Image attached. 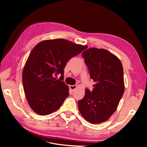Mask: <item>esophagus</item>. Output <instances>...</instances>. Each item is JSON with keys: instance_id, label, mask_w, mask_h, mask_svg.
I'll return each mask as SVG.
<instances>
[{"instance_id": "1", "label": "esophagus", "mask_w": 147, "mask_h": 147, "mask_svg": "<svg viewBox=\"0 0 147 147\" xmlns=\"http://www.w3.org/2000/svg\"><path fill=\"white\" fill-rule=\"evenodd\" d=\"M77 85H70L69 86V88L70 89V90L72 91H74L75 90V89L77 88Z\"/></svg>"}]
</instances>
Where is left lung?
<instances>
[{
    "mask_svg": "<svg viewBox=\"0 0 147 147\" xmlns=\"http://www.w3.org/2000/svg\"><path fill=\"white\" fill-rule=\"evenodd\" d=\"M82 56L96 84L92 91L86 89L84 97L78 101V109L86 121L100 123L113 114L123 96V65L116 56L105 49L90 48Z\"/></svg>",
    "mask_w": 147,
    "mask_h": 147,
    "instance_id": "8db88e82",
    "label": "left lung"
}]
</instances>
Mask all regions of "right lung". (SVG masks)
<instances>
[{"label": "right lung", "instance_id": "add662e5", "mask_svg": "<svg viewBox=\"0 0 147 147\" xmlns=\"http://www.w3.org/2000/svg\"><path fill=\"white\" fill-rule=\"evenodd\" d=\"M87 48L65 39L39 42L31 51L23 71V84L28 102L35 113L55 112L69 95L63 82L67 61ZM61 75L59 79L55 77Z\"/></svg>", "mask_w": 147, "mask_h": 147}]
</instances>
